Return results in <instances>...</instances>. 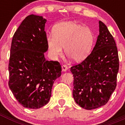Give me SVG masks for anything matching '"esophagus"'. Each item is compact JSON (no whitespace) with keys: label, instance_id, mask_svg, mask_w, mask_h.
Segmentation results:
<instances>
[{"label":"esophagus","instance_id":"esophagus-1","mask_svg":"<svg viewBox=\"0 0 125 125\" xmlns=\"http://www.w3.org/2000/svg\"><path fill=\"white\" fill-rule=\"evenodd\" d=\"M68 69V66H66V65H62V71L65 72V71H66Z\"/></svg>","mask_w":125,"mask_h":125}]
</instances>
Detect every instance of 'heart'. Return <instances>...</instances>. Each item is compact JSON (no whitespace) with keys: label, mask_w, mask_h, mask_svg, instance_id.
Returning <instances> with one entry per match:
<instances>
[{"label":"heart","mask_w":125,"mask_h":125,"mask_svg":"<svg viewBox=\"0 0 125 125\" xmlns=\"http://www.w3.org/2000/svg\"><path fill=\"white\" fill-rule=\"evenodd\" d=\"M94 36L89 27L73 22L57 25L53 30V36L47 37L50 54L57 57L65 54L74 62H80L88 56L93 44Z\"/></svg>","instance_id":"obj_1"}]
</instances>
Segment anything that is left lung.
I'll list each match as a JSON object with an SVG mask.
<instances>
[{
    "label": "left lung",
    "instance_id": "1",
    "mask_svg": "<svg viewBox=\"0 0 125 125\" xmlns=\"http://www.w3.org/2000/svg\"><path fill=\"white\" fill-rule=\"evenodd\" d=\"M100 34L95 46L80 64L72 66L73 95L78 105L93 110L104 105L116 86L119 70L118 49L106 25L99 21Z\"/></svg>",
    "mask_w": 125,
    "mask_h": 125
}]
</instances>
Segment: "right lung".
I'll return each mask as SVG.
<instances>
[{
  "label": "right lung",
  "mask_w": 125,
  "mask_h": 125,
  "mask_svg": "<svg viewBox=\"0 0 125 125\" xmlns=\"http://www.w3.org/2000/svg\"><path fill=\"white\" fill-rule=\"evenodd\" d=\"M46 19L28 15L14 33L10 47L9 86L24 108L38 109L49 102L54 81L61 75L59 62L47 61Z\"/></svg>",
  "instance_id": "add662e5"
}]
</instances>
